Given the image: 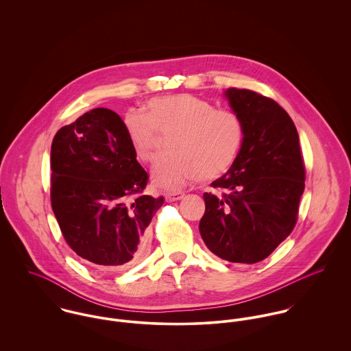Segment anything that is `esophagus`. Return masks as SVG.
<instances>
[{
  "mask_svg": "<svg viewBox=\"0 0 351 351\" xmlns=\"http://www.w3.org/2000/svg\"><path fill=\"white\" fill-rule=\"evenodd\" d=\"M184 196H185L184 192H171V193H167V195H166V200L169 201V202L182 200Z\"/></svg>",
  "mask_w": 351,
  "mask_h": 351,
  "instance_id": "obj_1",
  "label": "esophagus"
}]
</instances>
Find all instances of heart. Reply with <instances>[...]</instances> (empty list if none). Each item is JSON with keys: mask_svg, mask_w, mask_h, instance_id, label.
I'll return each mask as SVG.
<instances>
[{"mask_svg": "<svg viewBox=\"0 0 351 351\" xmlns=\"http://www.w3.org/2000/svg\"><path fill=\"white\" fill-rule=\"evenodd\" d=\"M145 110L127 112L124 128L135 156L147 165L158 156L160 135L170 136L171 152L152 170L156 186L176 191L199 178H217L232 166L243 141L235 112L186 93L154 97Z\"/></svg>", "mask_w": 351, "mask_h": 351, "instance_id": "heart-1", "label": "heart"}]
</instances>
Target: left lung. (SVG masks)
Instances as JSON below:
<instances>
[{
  "instance_id": "obj_1",
  "label": "left lung",
  "mask_w": 351,
  "mask_h": 351,
  "mask_svg": "<svg viewBox=\"0 0 351 351\" xmlns=\"http://www.w3.org/2000/svg\"><path fill=\"white\" fill-rule=\"evenodd\" d=\"M243 124V142L230 170L204 193L200 234L217 256L238 263L267 258L293 231L305 166L293 120L277 102L249 89L226 92Z\"/></svg>"
}]
</instances>
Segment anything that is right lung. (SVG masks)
I'll return each mask as SVG.
<instances>
[{
    "label": "right lung",
    "instance_id": "right-lung-1",
    "mask_svg": "<svg viewBox=\"0 0 351 351\" xmlns=\"http://www.w3.org/2000/svg\"><path fill=\"white\" fill-rule=\"evenodd\" d=\"M51 206L70 249L100 267H123L146 251L145 231L165 202L143 195L124 121L96 108L62 127L51 145Z\"/></svg>",
    "mask_w": 351,
    "mask_h": 351
}]
</instances>
